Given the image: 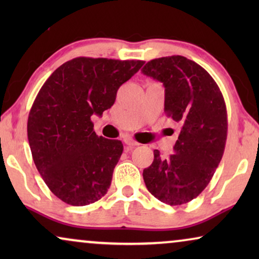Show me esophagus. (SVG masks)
Instances as JSON below:
<instances>
[{"label":"esophagus","instance_id":"34e87169","mask_svg":"<svg viewBox=\"0 0 259 259\" xmlns=\"http://www.w3.org/2000/svg\"><path fill=\"white\" fill-rule=\"evenodd\" d=\"M123 143H125L128 147H136L139 145L136 140H133L132 138H125V139H123Z\"/></svg>","mask_w":259,"mask_h":259}]
</instances>
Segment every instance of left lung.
<instances>
[{"instance_id": "obj_1", "label": "left lung", "mask_w": 259, "mask_h": 259, "mask_svg": "<svg viewBox=\"0 0 259 259\" xmlns=\"http://www.w3.org/2000/svg\"><path fill=\"white\" fill-rule=\"evenodd\" d=\"M141 72L164 84V111L180 126L175 153L161 158L154 150L144 182L162 203L186 204L203 192L222 160L228 137L224 98L210 74L184 56L151 60Z\"/></svg>"}]
</instances>
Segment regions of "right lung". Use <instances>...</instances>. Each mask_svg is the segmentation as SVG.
I'll list each match as a JSON object with an SVG mask.
<instances>
[{
    "label": "right lung",
    "instance_id": "add662e5",
    "mask_svg": "<svg viewBox=\"0 0 259 259\" xmlns=\"http://www.w3.org/2000/svg\"><path fill=\"white\" fill-rule=\"evenodd\" d=\"M143 65L75 58L60 66L35 98L27 123L31 155L49 190L66 204L84 206L107 193L123 146L98 137L91 116L111 108L119 87Z\"/></svg>",
    "mask_w": 259,
    "mask_h": 259
}]
</instances>
